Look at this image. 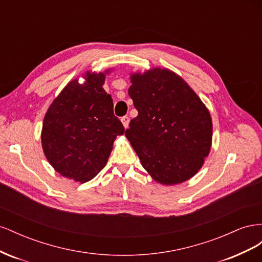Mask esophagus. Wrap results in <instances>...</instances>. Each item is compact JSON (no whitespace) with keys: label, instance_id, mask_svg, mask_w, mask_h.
<instances>
[{"label":"esophagus","instance_id":"34e87169","mask_svg":"<svg viewBox=\"0 0 262 262\" xmlns=\"http://www.w3.org/2000/svg\"><path fill=\"white\" fill-rule=\"evenodd\" d=\"M121 122H122V124H123V126L124 128L126 129L129 126V122H130V118L129 117H126V116H124V117H122L121 118Z\"/></svg>","mask_w":262,"mask_h":262}]
</instances>
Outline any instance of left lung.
<instances>
[{"mask_svg": "<svg viewBox=\"0 0 262 262\" xmlns=\"http://www.w3.org/2000/svg\"><path fill=\"white\" fill-rule=\"evenodd\" d=\"M138 110L125 137L150 177L162 185L193 177L209 155L212 120L199 96L176 73L152 69L131 75Z\"/></svg>", "mask_w": 262, "mask_h": 262, "instance_id": "8db88e82", "label": "left lung"}]
</instances>
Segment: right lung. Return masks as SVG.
<instances>
[{
  "label": "right lung",
  "mask_w": 262,
  "mask_h": 262,
  "mask_svg": "<svg viewBox=\"0 0 262 262\" xmlns=\"http://www.w3.org/2000/svg\"><path fill=\"white\" fill-rule=\"evenodd\" d=\"M85 82L71 81L47 112L41 143L47 160L60 175L78 182L105 167L114 141L124 133L114 102L102 89L105 73L86 72Z\"/></svg>",
  "instance_id": "obj_1"
}]
</instances>
